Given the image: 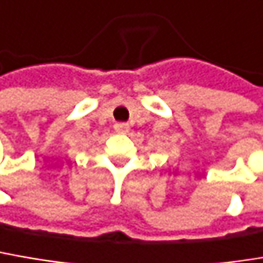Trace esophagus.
Here are the masks:
<instances>
[{
    "label": "esophagus",
    "mask_w": 263,
    "mask_h": 263,
    "mask_svg": "<svg viewBox=\"0 0 263 263\" xmlns=\"http://www.w3.org/2000/svg\"><path fill=\"white\" fill-rule=\"evenodd\" d=\"M114 129H116V132H119V134H126V132L129 131V125L128 123H116L114 125Z\"/></svg>",
    "instance_id": "esophagus-1"
}]
</instances>
